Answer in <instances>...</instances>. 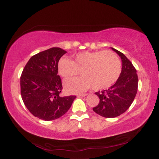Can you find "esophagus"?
Masks as SVG:
<instances>
[{
    "label": "esophagus",
    "instance_id": "34e87169",
    "mask_svg": "<svg viewBox=\"0 0 159 159\" xmlns=\"http://www.w3.org/2000/svg\"><path fill=\"white\" fill-rule=\"evenodd\" d=\"M88 94H86V93H85V94H79L77 95V97L78 98H84V97H85V96H86Z\"/></svg>",
    "mask_w": 159,
    "mask_h": 159
}]
</instances>
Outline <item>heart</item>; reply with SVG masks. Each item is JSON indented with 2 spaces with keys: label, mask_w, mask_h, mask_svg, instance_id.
<instances>
[{
  "label": "heart",
  "mask_w": 159,
  "mask_h": 159,
  "mask_svg": "<svg viewBox=\"0 0 159 159\" xmlns=\"http://www.w3.org/2000/svg\"><path fill=\"white\" fill-rule=\"evenodd\" d=\"M58 72L63 78L79 74L83 77L69 79L64 82L69 93L84 92L93 86L95 90L107 89L117 80L121 72V63L114 53L110 51L81 52L70 60L62 57L58 62Z\"/></svg>",
  "instance_id": "heart-1"
}]
</instances>
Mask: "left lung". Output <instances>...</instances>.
Returning <instances> with one entry per match:
<instances>
[{
    "mask_svg": "<svg viewBox=\"0 0 159 159\" xmlns=\"http://www.w3.org/2000/svg\"><path fill=\"white\" fill-rule=\"evenodd\" d=\"M122 60V71L115 84L107 90L95 93L100 102L93 110L102 117L113 118L124 113L134 100L138 89L137 70L124 54L111 47Z\"/></svg>",
    "mask_w": 159,
    "mask_h": 159,
    "instance_id": "8db88e82",
    "label": "left lung"
}]
</instances>
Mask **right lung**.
Instances as JSON below:
<instances>
[{"mask_svg":"<svg viewBox=\"0 0 159 159\" xmlns=\"http://www.w3.org/2000/svg\"><path fill=\"white\" fill-rule=\"evenodd\" d=\"M66 51L53 47L30 58L20 77L22 99L34 117L45 121L58 119L71 106L76 96L61 97L58 62Z\"/></svg>","mask_w":159,"mask_h":159,"instance_id":"right-lung-1","label":"right lung"}]
</instances>
